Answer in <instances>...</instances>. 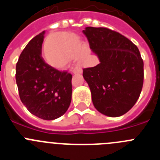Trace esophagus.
<instances>
[{"instance_id":"esophagus-1","label":"esophagus","mask_w":160,"mask_h":160,"mask_svg":"<svg viewBox=\"0 0 160 160\" xmlns=\"http://www.w3.org/2000/svg\"><path fill=\"white\" fill-rule=\"evenodd\" d=\"M82 72V70L81 67H75L73 70V73H81Z\"/></svg>"}]
</instances>
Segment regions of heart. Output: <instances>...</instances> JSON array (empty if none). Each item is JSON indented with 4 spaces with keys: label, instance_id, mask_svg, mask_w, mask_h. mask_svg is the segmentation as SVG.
I'll list each match as a JSON object with an SVG mask.
<instances>
[{
    "label": "heart",
    "instance_id": "obj_1",
    "mask_svg": "<svg viewBox=\"0 0 160 160\" xmlns=\"http://www.w3.org/2000/svg\"><path fill=\"white\" fill-rule=\"evenodd\" d=\"M47 48L51 50L48 51ZM86 56L82 40L73 33L55 32L49 37L46 42V58L53 67L63 68L72 59L76 58L79 65H85Z\"/></svg>",
    "mask_w": 160,
    "mask_h": 160
}]
</instances>
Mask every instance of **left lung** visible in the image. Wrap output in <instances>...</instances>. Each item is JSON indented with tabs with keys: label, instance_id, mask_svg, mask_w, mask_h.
Returning <instances> with one entry per match:
<instances>
[{
	"label": "left lung",
	"instance_id": "left-lung-1",
	"mask_svg": "<svg viewBox=\"0 0 160 160\" xmlns=\"http://www.w3.org/2000/svg\"><path fill=\"white\" fill-rule=\"evenodd\" d=\"M100 63L84 68L94 107L102 114L118 117L129 111L143 85V61L138 47L116 31L87 27L82 31Z\"/></svg>",
	"mask_w": 160,
	"mask_h": 160
}]
</instances>
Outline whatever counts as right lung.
<instances>
[{
  "label": "right lung",
  "mask_w": 160,
  "mask_h": 160,
  "mask_svg": "<svg viewBox=\"0 0 160 160\" xmlns=\"http://www.w3.org/2000/svg\"><path fill=\"white\" fill-rule=\"evenodd\" d=\"M44 34L42 31L35 36L20 55L16 82L21 101L28 111L42 119L53 120L70 107L72 74L56 70L42 58Z\"/></svg>",
  "instance_id": "right-lung-1"
}]
</instances>
